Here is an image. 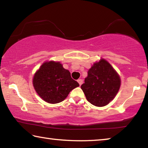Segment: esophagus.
Here are the masks:
<instances>
[{
	"mask_svg": "<svg viewBox=\"0 0 148 148\" xmlns=\"http://www.w3.org/2000/svg\"><path fill=\"white\" fill-rule=\"evenodd\" d=\"M77 82H78V83H79V86H81V85L83 84V79H77Z\"/></svg>",
	"mask_w": 148,
	"mask_h": 148,
	"instance_id": "34e87169",
	"label": "esophagus"
}]
</instances>
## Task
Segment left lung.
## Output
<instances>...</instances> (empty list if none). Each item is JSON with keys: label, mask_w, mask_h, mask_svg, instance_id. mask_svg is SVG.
Returning <instances> with one entry per match:
<instances>
[{"label": "left lung", "mask_w": 148, "mask_h": 148, "mask_svg": "<svg viewBox=\"0 0 148 148\" xmlns=\"http://www.w3.org/2000/svg\"><path fill=\"white\" fill-rule=\"evenodd\" d=\"M121 86L119 74L104 59L95 62L81 86L87 101L96 106H104L114 99Z\"/></svg>", "instance_id": "left-lung-1"}]
</instances>
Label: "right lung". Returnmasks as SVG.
<instances>
[{"label": "right lung", "instance_id": "obj_1", "mask_svg": "<svg viewBox=\"0 0 148 148\" xmlns=\"http://www.w3.org/2000/svg\"><path fill=\"white\" fill-rule=\"evenodd\" d=\"M32 84L40 98L51 104L63 101L72 89L79 86L60 62L53 61L41 65L34 74Z\"/></svg>", "mask_w": 148, "mask_h": 148}]
</instances>
